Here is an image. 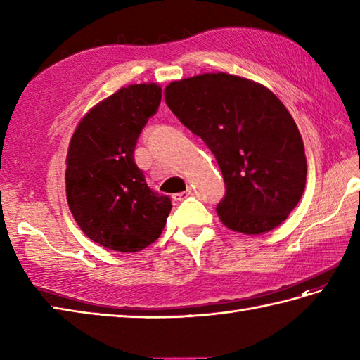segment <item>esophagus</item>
I'll list each match as a JSON object with an SVG mask.
<instances>
[{
  "label": "esophagus",
  "instance_id": "1",
  "mask_svg": "<svg viewBox=\"0 0 360 360\" xmlns=\"http://www.w3.org/2000/svg\"><path fill=\"white\" fill-rule=\"evenodd\" d=\"M190 195H192V188H187L186 192H179V193H174L173 195V200L174 201H184L186 198H188Z\"/></svg>",
  "mask_w": 360,
  "mask_h": 360
}]
</instances>
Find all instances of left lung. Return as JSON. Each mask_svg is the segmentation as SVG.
<instances>
[{"label":"left lung","mask_w":360,"mask_h":360,"mask_svg":"<svg viewBox=\"0 0 360 360\" xmlns=\"http://www.w3.org/2000/svg\"><path fill=\"white\" fill-rule=\"evenodd\" d=\"M164 96L181 124L217 158L226 182L217 207L221 223L246 235L280 226L307 184L302 136L280 98L226 72L172 82Z\"/></svg>","instance_id":"left-lung-1"}]
</instances>
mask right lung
Here are the masks:
<instances>
[{
	"label": "right lung",
	"mask_w": 360,
	"mask_h": 360,
	"mask_svg": "<svg viewBox=\"0 0 360 360\" xmlns=\"http://www.w3.org/2000/svg\"><path fill=\"white\" fill-rule=\"evenodd\" d=\"M160 97L156 83L120 88L93 106L71 137L68 205L83 233L110 250L139 252L150 246L170 215V198L153 192L133 156Z\"/></svg>",
	"instance_id": "obj_1"
}]
</instances>
